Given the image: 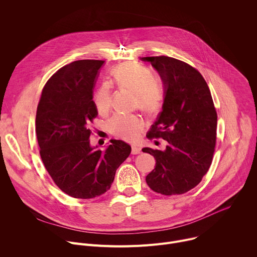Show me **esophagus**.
I'll return each mask as SVG.
<instances>
[{
	"label": "esophagus",
	"mask_w": 257,
	"mask_h": 257,
	"mask_svg": "<svg viewBox=\"0 0 257 257\" xmlns=\"http://www.w3.org/2000/svg\"><path fill=\"white\" fill-rule=\"evenodd\" d=\"M141 150L139 148H137V146H132V150H131V154L132 155H138L140 154Z\"/></svg>",
	"instance_id": "obj_1"
}]
</instances>
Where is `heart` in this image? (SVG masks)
Returning a JSON list of instances; mask_svg holds the SVG:
<instances>
[{"label":"heart","mask_w":257,"mask_h":257,"mask_svg":"<svg viewBox=\"0 0 257 257\" xmlns=\"http://www.w3.org/2000/svg\"><path fill=\"white\" fill-rule=\"evenodd\" d=\"M112 77L118 86L135 92L136 105L142 111L149 114L160 111L164 101V89L148 70L140 66L123 64L113 69ZM93 102L99 115H105L109 111L111 90L107 84H102L95 90ZM143 127L144 121L138 115L117 114L109 122L112 134L128 141L136 140Z\"/></svg>","instance_id":"b5f03b06"}]
</instances>
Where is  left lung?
<instances>
[{
  "instance_id": "left-lung-1",
  "label": "left lung",
  "mask_w": 257,
  "mask_h": 257,
  "mask_svg": "<svg viewBox=\"0 0 257 257\" xmlns=\"http://www.w3.org/2000/svg\"><path fill=\"white\" fill-rule=\"evenodd\" d=\"M141 60L152 63L165 85L163 111L148 138L168 142L165 151L142 149L156 159L145 180L157 193L184 194L199 184L212 162L217 115L210 90L200 72L185 62L167 56Z\"/></svg>"
}]
</instances>
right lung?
Returning a JSON list of instances; mask_svg holds the SVG:
<instances>
[{"mask_svg":"<svg viewBox=\"0 0 257 257\" xmlns=\"http://www.w3.org/2000/svg\"><path fill=\"white\" fill-rule=\"evenodd\" d=\"M104 61L79 60L60 68L46 83L36 109V137L42 161L55 184L81 199L111 188L130 145L111 140L104 152L90 146V124L97 116L92 100L98 70Z\"/></svg>","mask_w":257,"mask_h":257,"instance_id":"right-lung-1","label":"right lung"}]
</instances>
